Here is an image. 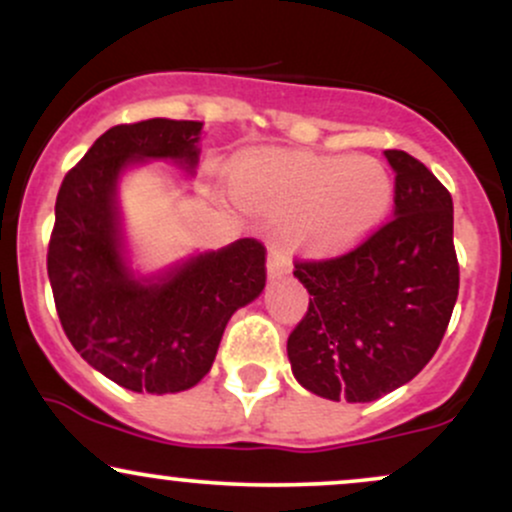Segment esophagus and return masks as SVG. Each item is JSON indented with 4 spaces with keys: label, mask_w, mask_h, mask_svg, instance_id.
<instances>
[{
    "label": "esophagus",
    "mask_w": 512,
    "mask_h": 512,
    "mask_svg": "<svg viewBox=\"0 0 512 512\" xmlns=\"http://www.w3.org/2000/svg\"><path fill=\"white\" fill-rule=\"evenodd\" d=\"M289 269H291V264L284 257V252L276 248V245H272V248H269V255H267V276H269V281L281 279V276H284V274H289Z\"/></svg>",
    "instance_id": "obj_1"
}]
</instances>
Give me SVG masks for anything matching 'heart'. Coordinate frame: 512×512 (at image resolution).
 Wrapping results in <instances>:
<instances>
[{"label":"heart","instance_id":"obj_1","mask_svg":"<svg viewBox=\"0 0 512 512\" xmlns=\"http://www.w3.org/2000/svg\"><path fill=\"white\" fill-rule=\"evenodd\" d=\"M231 187L243 207L286 219L289 248L315 260L366 243L383 226L395 199V180L378 158L313 151L245 158Z\"/></svg>","mask_w":512,"mask_h":512}]
</instances>
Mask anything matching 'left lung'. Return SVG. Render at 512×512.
Segmentation results:
<instances>
[{
    "mask_svg": "<svg viewBox=\"0 0 512 512\" xmlns=\"http://www.w3.org/2000/svg\"><path fill=\"white\" fill-rule=\"evenodd\" d=\"M395 170V219L337 260L296 264L308 313L291 332L293 378L317 397L373 402L421 373L460 289L452 197L407 151Z\"/></svg>",
    "mask_w": 512,
    "mask_h": 512,
    "instance_id": "obj_1",
    "label": "left lung"
}]
</instances>
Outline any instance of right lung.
<instances>
[{"instance_id":"right-lung-1","label":"right lung","mask_w":512,"mask_h":512,"mask_svg":"<svg viewBox=\"0 0 512 512\" xmlns=\"http://www.w3.org/2000/svg\"><path fill=\"white\" fill-rule=\"evenodd\" d=\"M204 122L117 125L64 175L55 204L48 276L64 334L81 358L125 390L173 395L209 373L223 330L264 289V248L240 238L139 272L132 262L120 182L166 161L197 173Z\"/></svg>"}]
</instances>
